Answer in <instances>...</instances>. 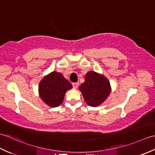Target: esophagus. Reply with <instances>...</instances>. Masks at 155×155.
Segmentation results:
<instances>
[{
	"label": "esophagus",
	"instance_id": "34e87169",
	"mask_svg": "<svg viewBox=\"0 0 155 155\" xmlns=\"http://www.w3.org/2000/svg\"><path fill=\"white\" fill-rule=\"evenodd\" d=\"M72 87L75 88H77L78 86V83H72Z\"/></svg>",
	"mask_w": 155,
	"mask_h": 155
}]
</instances>
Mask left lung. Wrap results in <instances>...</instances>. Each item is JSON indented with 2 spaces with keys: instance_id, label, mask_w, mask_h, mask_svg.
Listing matches in <instances>:
<instances>
[{
  "instance_id": "8db88e82",
  "label": "left lung",
  "mask_w": 155,
  "mask_h": 155,
  "mask_svg": "<svg viewBox=\"0 0 155 155\" xmlns=\"http://www.w3.org/2000/svg\"><path fill=\"white\" fill-rule=\"evenodd\" d=\"M79 90L85 102L92 107L101 104L110 93V83L107 78L93 71H89L85 75V81L81 84Z\"/></svg>"
}]
</instances>
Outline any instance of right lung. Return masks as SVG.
<instances>
[{
    "instance_id": "1",
    "label": "right lung",
    "mask_w": 155,
    "mask_h": 155,
    "mask_svg": "<svg viewBox=\"0 0 155 155\" xmlns=\"http://www.w3.org/2000/svg\"><path fill=\"white\" fill-rule=\"evenodd\" d=\"M72 84L60 72H52L46 76L39 84L40 97L46 104L51 107L60 105L67 91L72 88Z\"/></svg>"
}]
</instances>
